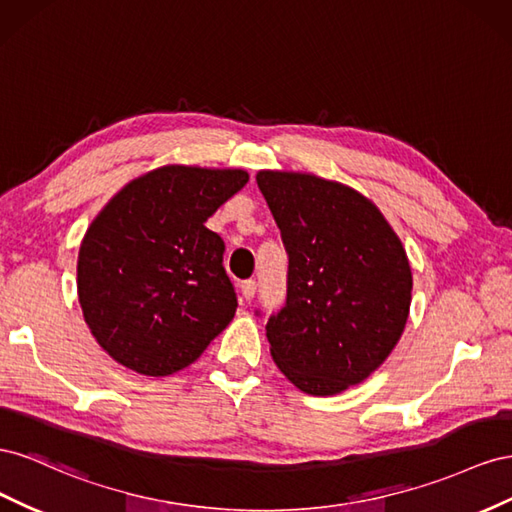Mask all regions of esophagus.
I'll return each mask as SVG.
<instances>
[{"label": "esophagus", "mask_w": 512, "mask_h": 512, "mask_svg": "<svg viewBox=\"0 0 512 512\" xmlns=\"http://www.w3.org/2000/svg\"><path fill=\"white\" fill-rule=\"evenodd\" d=\"M240 291H242V298H244L246 302H251L253 296H255V291H257V283H255L253 279H248V281H244V283L240 285Z\"/></svg>", "instance_id": "obj_1"}]
</instances>
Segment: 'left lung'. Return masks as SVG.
I'll use <instances>...</instances> for the list:
<instances>
[{"label":"left lung","mask_w":512,"mask_h":512,"mask_svg":"<svg viewBox=\"0 0 512 512\" xmlns=\"http://www.w3.org/2000/svg\"><path fill=\"white\" fill-rule=\"evenodd\" d=\"M257 186L289 257L285 306L266 324L276 367L315 397L364 382L399 343L410 315L412 270L401 240L345 184L259 171Z\"/></svg>","instance_id":"obj_1"}]
</instances>
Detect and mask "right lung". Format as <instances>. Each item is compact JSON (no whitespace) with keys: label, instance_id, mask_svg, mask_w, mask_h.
<instances>
[{"label":"right lung","instance_id":"right-lung-1","mask_svg":"<svg viewBox=\"0 0 512 512\" xmlns=\"http://www.w3.org/2000/svg\"><path fill=\"white\" fill-rule=\"evenodd\" d=\"M248 182L242 169L167 165L128 182L79 248L85 324L105 352L141 375L193 364L236 315L225 242L208 218Z\"/></svg>","mask_w":512,"mask_h":512}]
</instances>
